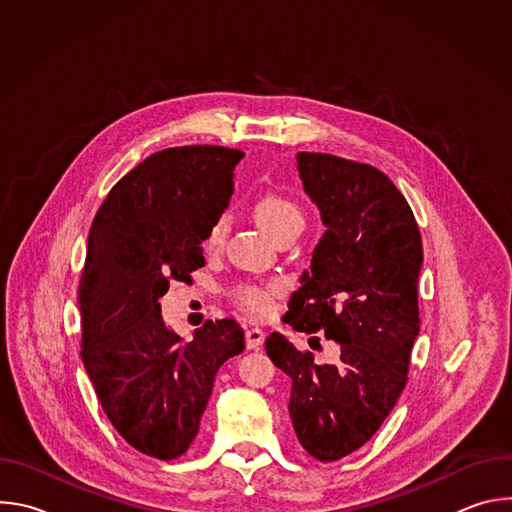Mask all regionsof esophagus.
Returning <instances> with one entry per match:
<instances>
[{
	"instance_id": "34e87169",
	"label": "esophagus",
	"mask_w": 512,
	"mask_h": 512,
	"mask_svg": "<svg viewBox=\"0 0 512 512\" xmlns=\"http://www.w3.org/2000/svg\"><path fill=\"white\" fill-rule=\"evenodd\" d=\"M245 340H247V348H257V346L263 344L265 332L259 326H249L245 330Z\"/></svg>"
}]
</instances>
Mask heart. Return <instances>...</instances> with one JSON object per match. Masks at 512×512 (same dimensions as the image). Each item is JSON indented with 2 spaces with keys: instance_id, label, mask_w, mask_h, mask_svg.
I'll return each instance as SVG.
<instances>
[{
  "instance_id": "b5f03b06",
  "label": "heart",
  "mask_w": 512,
  "mask_h": 512,
  "mask_svg": "<svg viewBox=\"0 0 512 512\" xmlns=\"http://www.w3.org/2000/svg\"><path fill=\"white\" fill-rule=\"evenodd\" d=\"M251 212L255 221L277 241L281 235L291 231H302L304 227V214L300 206L277 192H263L259 194L253 204ZM229 221L227 216H216L210 223L204 235V249L216 251L223 245L227 235ZM279 296L277 283H243L233 289V300L253 316H267L275 308V298Z\"/></svg>"
}]
</instances>
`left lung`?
I'll list each match as a JSON object with an SVG mask.
<instances>
[{
  "label": "left lung",
  "mask_w": 512,
  "mask_h": 512,
  "mask_svg": "<svg viewBox=\"0 0 512 512\" xmlns=\"http://www.w3.org/2000/svg\"><path fill=\"white\" fill-rule=\"evenodd\" d=\"M298 170L326 233L283 320L324 332L338 358L318 364L277 332L265 350L291 379L289 415L302 448L334 462L371 440L405 389L423 249L411 206L381 170L316 152L298 154Z\"/></svg>",
  "instance_id": "obj_1"
}]
</instances>
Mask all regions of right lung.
Here are the masks:
<instances>
[{
	"mask_svg": "<svg viewBox=\"0 0 512 512\" xmlns=\"http://www.w3.org/2000/svg\"><path fill=\"white\" fill-rule=\"evenodd\" d=\"M243 156L223 145L152 154L111 188L91 225L81 356L113 427L158 460L190 448L216 371L245 348L233 318L204 322L184 344L158 304L172 281L188 283L204 265V235L229 206Z\"/></svg>",
	"mask_w": 512,
	"mask_h": 512,
	"instance_id": "obj_1",
	"label": "right lung"
}]
</instances>
